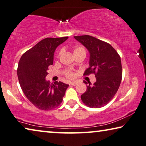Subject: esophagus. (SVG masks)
Here are the masks:
<instances>
[{
    "label": "esophagus",
    "instance_id": "34e87169",
    "mask_svg": "<svg viewBox=\"0 0 146 146\" xmlns=\"http://www.w3.org/2000/svg\"><path fill=\"white\" fill-rule=\"evenodd\" d=\"M77 82H75V81L70 82V83H69V85H73V86H75L76 85H77Z\"/></svg>",
    "mask_w": 146,
    "mask_h": 146
}]
</instances>
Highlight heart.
<instances>
[{
    "instance_id": "1",
    "label": "heart",
    "mask_w": 146,
    "mask_h": 146,
    "mask_svg": "<svg viewBox=\"0 0 146 146\" xmlns=\"http://www.w3.org/2000/svg\"><path fill=\"white\" fill-rule=\"evenodd\" d=\"M78 53H85V50L83 47L81 46H77L75 47L73 50V54H78ZM65 75L67 77L69 78H73V73L70 71H67V72L65 73Z\"/></svg>"
}]
</instances>
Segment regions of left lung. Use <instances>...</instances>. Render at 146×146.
Returning <instances> with one entry per match:
<instances>
[{
  "mask_svg": "<svg viewBox=\"0 0 146 146\" xmlns=\"http://www.w3.org/2000/svg\"><path fill=\"white\" fill-rule=\"evenodd\" d=\"M90 54L89 67L84 75L94 73L96 81L87 86L81 96L83 103L91 108H100L107 104L118 91L122 81V70L120 55L108 43L93 36H74ZM87 84V82L83 81Z\"/></svg>",
  "mask_w": 146,
  "mask_h": 146,
  "instance_id": "obj_1",
  "label": "left lung"
}]
</instances>
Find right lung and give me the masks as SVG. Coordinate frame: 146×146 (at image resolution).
Here are the masks:
<instances>
[{
  "mask_svg": "<svg viewBox=\"0 0 146 146\" xmlns=\"http://www.w3.org/2000/svg\"><path fill=\"white\" fill-rule=\"evenodd\" d=\"M68 37L45 38L22 55L17 75L22 91L30 102L40 110H50L61 103L69 85L46 80L48 67L53 65L57 46Z\"/></svg>",
  "mask_w": 146,
  "mask_h": 146,
  "instance_id": "obj_1",
  "label": "right lung"
}]
</instances>
